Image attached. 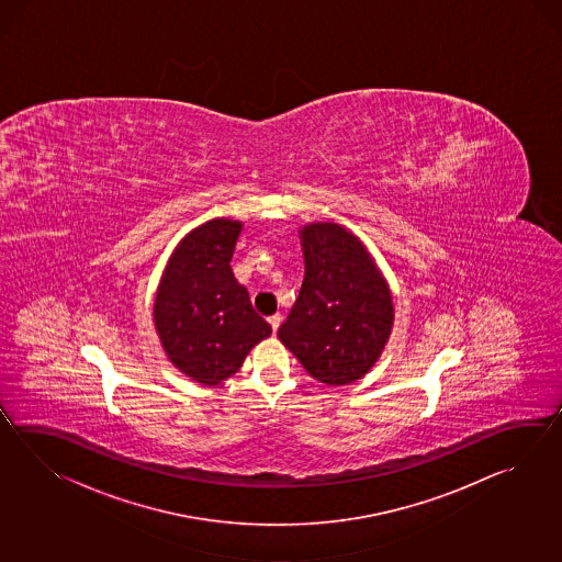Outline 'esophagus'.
<instances>
[{
	"mask_svg": "<svg viewBox=\"0 0 562 562\" xmlns=\"http://www.w3.org/2000/svg\"><path fill=\"white\" fill-rule=\"evenodd\" d=\"M268 323H270V326H272V330H278V326H280V323H282V316L280 314H272L270 318H268Z\"/></svg>",
	"mask_w": 562,
	"mask_h": 562,
	"instance_id": "34e87169",
	"label": "esophagus"
}]
</instances>
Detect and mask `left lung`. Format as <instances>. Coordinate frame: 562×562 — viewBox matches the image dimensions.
<instances>
[{"label": "left lung", "mask_w": 562, "mask_h": 562, "mask_svg": "<svg viewBox=\"0 0 562 562\" xmlns=\"http://www.w3.org/2000/svg\"><path fill=\"white\" fill-rule=\"evenodd\" d=\"M304 280L278 338L316 381L347 385L373 369L393 328V299L361 239L333 222L300 229Z\"/></svg>", "instance_id": "left-lung-1"}]
</instances>
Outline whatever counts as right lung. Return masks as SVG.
Instances as JSON below:
<instances>
[{
    "label": "right lung",
    "instance_id": "1",
    "mask_svg": "<svg viewBox=\"0 0 562 562\" xmlns=\"http://www.w3.org/2000/svg\"><path fill=\"white\" fill-rule=\"evenodd\" d=\"M241 222L215 217L175 248L157 288L153 321L169 361L201 385H217L272 326L251 308L250 294L232 272Z\"/></svg>",
    "mask_w": 562,
    "mask_h": 562
}]
</instances>
